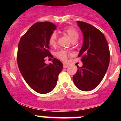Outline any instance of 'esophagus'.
I'll return each mask as SVG.
<instances>
[{
	"mask_svg": "<svg viewBox=\"0 0 121 121\" xmlns=\"http://www.w3.org/2000/svg\"><path fill=\"white\" fill-rule=\"evenodd\" d=\"M63 67H64V68H67L68 67V65L67 64H63Z\"/></svg>",
	"mask_w": 121,
	"mask_h": 121,
	"instance_id": "esophagus-1",
	"label": "esophagus"
}]
</instances>
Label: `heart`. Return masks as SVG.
I'll return each mask as SVG.
<instances>
[{
  "mask_svg": "<svg viewBox=\"0 0 121 121\" xmlns=\"http://www.w3.org/2000/svg\"><path fill=\"white\" fill-rule=\"evenodd\" d=\"M64 33L66 34L68 37H70L71 41H76L79 37V33L76 29L73 26H67L62 31ZM57 37L55 33H53L49 37L48 43L51 47H55L57 43ZM56 56L59 59L62 60L63 61H66L68 59V57L71 55V53L68 51L65 50H61L57 51L55 54Z\"/></svg>",
  "mask_w": 121,
  "mask_h": 121,
  "instance_id": "1",
  "label": "heart"
}]
</instances>
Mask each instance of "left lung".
Instances as JSON below:
<instances>
[{
  "mask_svg": "<svg viewBox=\"0 0 121 121\" xmlns=\"http://www.w3.org/2000/svg\"><path fill=\"white\" fill-rule=\"evenodd\" d=\"M84 35V43L78 57L83 65L73 79L77 88L85 91L95 89L103 79L110 63V50L103 33L91 25L78 21Z\"/></svg>",
  "mask_w": 121,
  "mask_h": 121,
  "instance_id": "obj_1",
  "label": "left lung"
}]
</instances>
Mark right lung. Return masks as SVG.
<instances>
[{"instance_id": "right-lung-1", "label": "right lung", "mask_w": 121, "mask_h": 121, "mask_svg": "<svg viewBox=\"0 0 121 121\" xmlns=\"http://www.w3.org/2000/svg\"><path fill=\"white\" fill-rule=\"evenodd\" d=\"M56 29L51 22H36L21 37L18 45L19 70L28 85L40 94L48 93L55 88L63 68L62 63L56 58L52 64L45 63L46 57H53L49 51L48 39Z\"/></svg>"}]
</instances>
